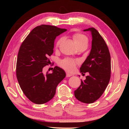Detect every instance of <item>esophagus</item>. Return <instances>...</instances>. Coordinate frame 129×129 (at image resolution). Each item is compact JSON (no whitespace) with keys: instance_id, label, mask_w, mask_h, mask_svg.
<instances>
[{"instance_id":"obj_1","label":"esophagus","mask_w":129,"mask_h":129,"mask_svg":"<svg viewBox=\"0 0 129 129\" xmlns=\"http://www.w3.org/2000/svg\"><path fill=\"white\" fill-rule=\"evenodd\" d=\"M72 76L71 75V74H70L68 72H67V77H71V76Z\"/></svg>"}]
</instances>
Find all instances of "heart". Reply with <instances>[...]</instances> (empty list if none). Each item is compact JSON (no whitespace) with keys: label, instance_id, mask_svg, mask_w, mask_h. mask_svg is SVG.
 <instances>
[{"label":"heart","instance_id":"heart-1","mask_svg":"<svg viewBox=\"0 0 129 129\" xmlns=\"http://www.w3.org/2000/svg\"><path fill=\"white\" fill-rule=\"evenodd\" d=\"M73 39L75 43L78 48L84 45H88V38L86 35L80 33L75 34L73 35ZM62 39L61 38L56 43V47L59 46L60 44L62 41ZM77 62L71 58H65L61 60L60 62L61 66L64 68V69L69 71H72L74 70Z\"/></svg>","mask_w":129,"mask_h":129}]
</instances>
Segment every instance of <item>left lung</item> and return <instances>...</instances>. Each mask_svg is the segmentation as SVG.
I'll return each mask as SVG.
<instances>
[{
  "label": "left lung",
  "mask_w": 129,
  "mask_h": 129,
  "mask_svg": "<svg viewBox=\"0 0 129 129\" xmlns=\"http://www.w3.org/2000/svg\"><path fill=\"white\" fill-rule=\"evenodd\" d=\"M84 31H90L92 36L91 49L89 55L80 68V72H89L86 79L75 91L78 101L85 104L95 102L104 93L109 82L111 74V58L105 41L94 28Z\"/></svg>",
  "instance_id": "1"
}]
</instances>
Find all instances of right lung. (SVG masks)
Instances as JSON below:
<instances>
[{"label":"right lung","mask_w":129,"mask_h":129,"mask_svg":"<svg viewBox=\"0 0 129 129\" xmlns=\"http://www.w3.org/2000/svg\"><path fill=\"white\" fill-rule=\"evenodd\" d=\"M67 29L41 25L34 28L21 44L17 55L16 77L23 92L30 101L43 104L53 99L56 87L66 76L56 66L52 73H43L51 61L56 38Z\"/></svg>","instance_id":"right-lung-1"}]
</instances>
